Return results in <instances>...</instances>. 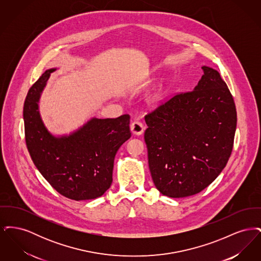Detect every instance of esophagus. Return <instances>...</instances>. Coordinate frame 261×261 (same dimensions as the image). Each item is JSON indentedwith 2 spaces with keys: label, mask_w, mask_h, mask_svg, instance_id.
<instances>
[{
  "label": "esophagus",
  "mask_w": 261,
  "mask_h": 261,
  "mask_svg": "<svg viewBox=\"0 0 261 261\" xmlns=\"http://www.w3.org/2000/svg\"><path fill=\"white\" fill-rule=\"evenodd\" d=\"M130 128H131L132 133L135 134V135H138V136L141 135V134H143V132H144V130H145V127H144L143 123H142L141 121H138V120L132 122Z\"/></svg>",
  "instance_id": "1"
}]
</instances>
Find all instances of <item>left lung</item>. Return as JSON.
I'll return each mask as SVG.
<instances>
[{
    "mask_svg": "<svg viewBox=\"0 0 261 261\" xmlns=\"http://www.w3.org/2000/svg\"><path fill=\"white\" fill-rule=\"evenodd\" d=\"M198 86L145 115V142L154 186L169 198L196 195L216 179L231 155L237 112L219 72L202 66Z\"/></svg>",
    "mask_w": 261,
    "mask_h": 261,
    "instance_id": "1",
    "label": "left lung"
}]
</instances>
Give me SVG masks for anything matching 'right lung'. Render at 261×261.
<instances>
[{
	"label": "right lung",
	"mask_w": 261,
	"mask_h": 261,
	"mask_svg": "<svg viewBox=\"0 0 261 261\" xmlns=\"http://www.w3.org/2000/svg\"><path fill=\"white\" fill-rule=\"evenodd\" d=\"M55 70L41 75L25 98L26 147L40 173L62 196L74 200L97 199L112 185L114 156L131 137L130 115L93 118L69 136L50 135L41 120L38 100Z\"/></svg>",
	"instance_id": "obj_1"
}]
</instances>
